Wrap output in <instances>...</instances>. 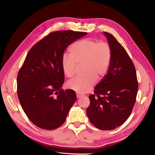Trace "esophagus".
Returning a JSON list of instances; mask_svg holds the SVG:
<instances>
[{"label":"esophagus","instance_id":"1","mask_svg":"<svg viewBox=\"0 0 155 155\" xmlns=\"http://www.w3.org/2000/svg\"><path fill=\"white\" fill-rule=\"evenodd\" d=\"M76 96H77V98H81V97L83 96L82 94H81L79 93V92H76Z\"/></svg>","mask_w":155,"mask_h":155}]
</instances>
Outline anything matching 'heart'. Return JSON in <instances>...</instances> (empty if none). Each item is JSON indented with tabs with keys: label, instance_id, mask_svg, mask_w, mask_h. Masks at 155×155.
Here are the masks:
<instances>
[{
	"label": "heart",
	"instance_id": "1",
	"mask_svg": "<svg viewBox=\"0 0 155 155\" xmlns=\"http://www.w3.org/2000/svg\"><path fill=\"white\" fill-rule=\"evenodd\" d=\"M69 54L62 58V69L69 78L74 76L78 65L84 63V76L70 81L68 87L79 93L89 92L96 84L97 78H103L107 73L112 58L110 45L106 41H99L84 38L76 41L69 48Z\"/></svg>",
	"mask_w": 155,
	"mask_h": 155
}]
</instances>
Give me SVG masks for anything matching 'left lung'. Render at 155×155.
I'll use <instances>...</instances> for the list:
<instances>
[{"label": "left lung", "mask_w": 155, "mask_h": 155, "mask_svg": "<svg viewBox=\"0 0 155 155\" xmlns=\"http://www.w3.org/2000/svg\"><path fill=\"white\" fill-rule=\"evenodd\" d=\"M112 50L107 74L89 96L87 115L91 124L102 130H112L130 117L136 102L138 84L135 66L122 45L104 32Z\"/></svg>", "instance_id": "obj_1"}]
</instances>
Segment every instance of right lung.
Listing matches in <instances>:
<instances>
[{
	"instance_id": "add662e5",
	"label": "right lung",
	"mask_w": 155,
	"mask_h": 155,
	"mask_svg": "<svg viewBox=\"0 0 155 155\" xmlns=\"http://www.w3.org/2000/svg\"><path fill=\"white\" fill-rule=\"evenodd\" d=\"M86 32L53 31L28 51L17 75V95L29 120L38 127L54 130L61 126L76 100L64 81L62 58L68 46Z\"/></svg>"
}]
</instances>
